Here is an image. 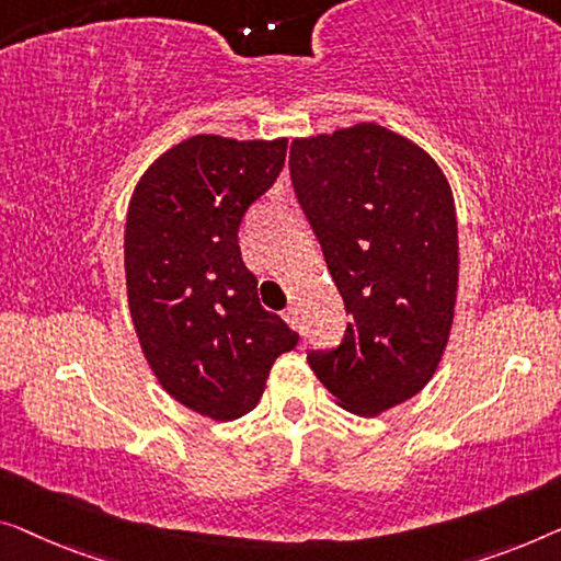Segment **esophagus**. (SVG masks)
I'll list each match as a JSON object with an SVG mask.
<instances>
[{"label":"esophagus","instance_id":"1","mask_svg":"<svg viewBox=\"0 0 561 561\" xmlns=\"http://www.w3.org/2000/svg\"><path fill=\"white\" fill-rule=\"evenodd\" d=\"M282 317H284V322L289 324V328H295V330H299V309L297 307H287L282 312Z\"/></svg>","mask_w":561,"mask_h":561}]
</instances>
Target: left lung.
<instances>
[{
  "label": "left lung",
  "instance_id": "obj_1",
  "mask_svg": "<svg viewBox=\"0 0 561 561\" xmlns=\"http://www.w3.org/2000/svg\"><path fill=\"white\" fill-rule=\"evenodd\" d=\"M291 186L353 320L307 363L350 413L421 392L448 345L458 291L454 194L421 146L375 123L291 140Z\"/></svg>",
  "mask_w": 561,
  "mask_h": 561
}]
</instances>
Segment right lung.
Returning <instances> with one entry per match:
<instances>
[{"mask_svg":"<svg viewBox=\"0 0 561 561\" xmlns=\"http://www.w3.org/2000/svg\"><path fill=\"white\" fill-rule=\"evenodd\" d=\"M287 138L194 136L140 175L125 219V284L140 350L171 398L233 421L254 411L299 334L259 305L239 249L247 208L277 181Z\"/></svg>","mask_w":561,"mask_h":561,"instance_id":"add662e5","label":"right lung"}]
</instances>
